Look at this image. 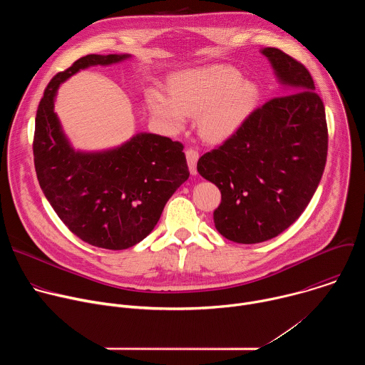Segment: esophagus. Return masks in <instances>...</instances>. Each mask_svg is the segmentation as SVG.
Listing matches in <instances>:
<instances>
[{
  "label": "esophagus",
  "instance_id": "34e87169",
  "mask_svg": "<svg viewBox=\"0 0 365 365\" xmlns=\"http://www.w3.org/2000/svg\"><path fill=\"white\" fill-rule=\"evenodd\" d=\"M185 154H186V160H187L190 173H192V175H196V163H197V159H199L197 150H195V148H186Z\"/></svg>",
  "mask_w": 365,
  "mask_h": 365
}]
</instances>
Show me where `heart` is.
<instances>
[{
  "label": "heart",
  "mask_w": 365,
  "mask_h": 365,
  "mask_svg": "<svg viewBox=\"0 0 365 365\" xmlns=\"http://www.w3.org/2000/svg\"><path fill=\"white\" fill-rule=\"evenodd\" d=\"M255 86L227 65L186 71L169 81V95L150 89L145 101L150 113L170 130H180L187 115H197L203 138L221 141L244 121L255 101Z\"/></svg>",
  "instance_id": "heart-1"
}]
</instances>
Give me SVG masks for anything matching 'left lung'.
<instances>
[{
    "label": "left lung",
    "mask_w": 365,
    "mask_h": 365,
    "mask_svg": "<svg viewBox=\"0 0 365 365\" xmlns=\"http://www.w3.org/2000/svg\"><path fill=\"white\" fill-rule=\"evenodd\" d=\"M262 53L286 89L197 160L199 175L221 190L215 228L240 244L272 240L302 215L328 154L325 107L309 71L280 48Z\"/></svg>",
    "instance_id": "8db88e82"
}]
</instances>
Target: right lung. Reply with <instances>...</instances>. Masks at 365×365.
Masks as SVG:
<instances>
[{"instance_id": "right-lung-1", "label": "right lung", "mask_w": 365, "mask_h": 365, "mask_svg": "<svg viewBox=\"0 0 365 365\" xmlns=\"http://www.w3.org/2000/svg\"><path fill=\"white\" fill-rule=\"evenodd\" d=\"M127 58L86 55L56 73L38 103L33 138L37 180L51 207L76 237L107 250L144 240L189 178L183 144L169 137L140 133L99 153L75 151L66 140L53 110L59 85L81 69Z\"/></svg>"}]
</instances>
